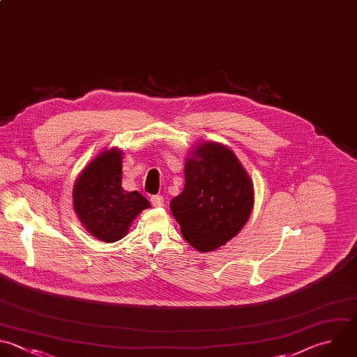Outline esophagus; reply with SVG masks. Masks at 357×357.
<instances>
[{"instance_id":"34e87169","label":"esophagus","mask_w":357,"mask_h":357,"mask_svg":"<svg viewBox=\"0 0 357 357\" xmlns=\"http://www.w3.org/2000/svg\"><path fill=\"white\" fill-rule=\"evenodd\" d=\"M151 202H152V205L156 206V208H160V206H163V204H165L162 195H153V197H151Z\"/></svg>"}]
</instances>
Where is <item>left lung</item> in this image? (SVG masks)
Here are the masks:
<instances>
[{
	"mask_svg": "<svg viewBox=\"0 0 357 357\" xmlns=\"http://www.w3.org/2000/svg\"><path fill=\"white\" fill-rule=\"evenodd\" d=\"M184 177V190L170 201L172 213L197 251L218 250L250 219L252 180L229 146L212 141L190 151Z\"/></svg>",
	"mask_w": 357,
	"mask_h": 357,
	"instance_id": "8db88e82",
	"label": "left lung"
}]
</instances>
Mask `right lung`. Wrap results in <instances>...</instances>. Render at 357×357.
<instances>
[{
    "instance_id": "obj_1",
    "label": "right lung",
    "mask_w": 357,
    "mask_h": 357,
    "mask_svg": "<svg viewBox=\"0 0 357 357\" xmlns=\"http://www.w3.org/2000/svg\"><path fill=\"white\" fill-rule=\"evenodd\" d=\"M123 155L117 146L103 149L75 180L73 206L89 234L105 243L121 240L149 201L121 187Z\"/></svg>"
}]
</instances>
